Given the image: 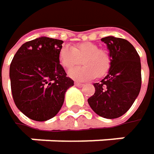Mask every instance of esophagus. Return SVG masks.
<instances>
[{"label": "esophagus", "mask_w": 154, "mask_h": 154, "mask_svg": "<svg viewBox=\"0 0 154 154\" xmlns=\"http://www.w3.org/2000/svg\"><path fill=\"white\" fill-rule=\"evenodd\" d=\"M74 84H75V86L80 87V88H82V87L84 86V84H82V83H80V82H75Z\"/></svg>", "instance_id": "1"}]
</instances>
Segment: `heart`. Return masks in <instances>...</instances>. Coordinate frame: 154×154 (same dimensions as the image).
I'll return each instance as SVG.
<instances>
[{
	"instance_id": "b5f03b06",
	"label": "heart",
	"mask_w": 154,
	"mask_h": 154,
	"mask_svg": "<svg viewBox=\"0 0 154 154\" xmlns=\"http://www.w3.org/2000/svg\"><path fill=\"white\" fill-rule=\"evenodd\" d=\"M58 59L62 66L67 70L81 64L84 66L72 69L69 76L77 81H88L95 78H102L107 74L112 66L110 53L90 42L76 43L73 47L64 45L58 52Z\"/></svg>"
}]
</instances>
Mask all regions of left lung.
Masks as SVG:
<instances>
[{"instance_id":"left-lung-1","label":"left lung","mask_w":154,"mask_h":154,"mask_svg":"<svg viewBox=\"0 0 154 154\" xmlns=\"http://www.w3.org/2000/svg\"><path fill=\"white\" fill-rule=\"evenodd\" d=\"M101 41L110 51L112 66L101 82L94 83L95 94L88 103L99 116L115 119L131 107L140 92V57L125 39L108 36Z\"/></svg>"}]
</instances>
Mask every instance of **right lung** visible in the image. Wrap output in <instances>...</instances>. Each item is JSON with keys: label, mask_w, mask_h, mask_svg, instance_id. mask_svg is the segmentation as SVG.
<instances>
[{"label": "right lung", "mask_w": 154, "mask_h": 154, "mask_svg": "<svg viewBox=\"0 0 154 154\" xmlns=\"http://www.w3.org/2000/svg\"><path fill=\"white\" fill-rule=\"evenodd\" d=\"M63 41L40 37L24 43L10 67V86L17 107L28 118L44 122L53 118L64 104L73 81L59 64Z\"/></svg>", "instance_id": "1"}]
</instances>
